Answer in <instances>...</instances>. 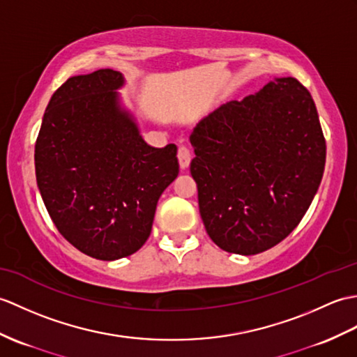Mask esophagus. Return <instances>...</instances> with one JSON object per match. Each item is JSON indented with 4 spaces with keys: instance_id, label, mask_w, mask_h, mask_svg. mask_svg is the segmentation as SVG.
Returning <instances> with one entry per match:
<instances>
[{
    "instance_id": "obj_1",
    "label": "esophagus",
    "mask_w": 357,
    "mask_h": 357,
    "mask_svg": "<svg viewBox=\"0 0 357 357\" xmlns=\"http://www.w3.org/2000/svg\"><path fill=\"white\" fill-rule=\"evenodd\" d=\"M178 160H179V165L181 169H187L190 161H192V152L187 146H179L178 149Z\"/></svg>"
}]
</instances>
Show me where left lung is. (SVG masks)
I'll use <instances>...</instances> for the list:
<instances>
[{
  "label": "left lung",
  "instance_id": "left-lung-1",
  "mask_svg": "<svg viewBox=\"0 0 357 357\" xmlns=\"http://www.w3.org/2000/svg\"><path fill=\"white\" fill-rule=\"evenodd\" d=\"M190 143L202 222L227 252L254 255L286 238L324 173L317 106L294 77L222 105L193 129Z\"/></svg>",
  "mask_w": 357,
  "mask_h": 357
}]
</instances>
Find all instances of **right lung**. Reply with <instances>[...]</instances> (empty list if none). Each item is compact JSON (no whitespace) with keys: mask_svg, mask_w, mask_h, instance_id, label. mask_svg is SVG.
Wrapping results in <instances>:
<instances>
[{"mask_svg":"<svg viewBox=\"0 0 357 357\" xmlns=\"http://www.w3.org/2000/svg\"><path fill=\"white\" fill-rule=\"evenodd\" d=\"M109 68L70 77L52 96L35 146L36 182L57 231L111 261L151 236L158 199L179 173L176 146H149Z\"/></svg>","mask_w":357,"mask_h":357,"instance_id":"obj_1","label":"right lung"}]
</instances>
